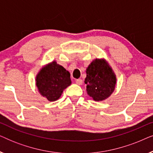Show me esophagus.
I'll return each instance as SVG.
<instances>
[{
  "label": "esophagus",
  "instance_id": "34e87169",
  "mask_svg": "<svg viewBox=\"0 0 153 153\" xmlns=\"http://www.w3.org/2000/svg\"><path fill=\"white\" fill-rule=\"evenodd\" d=\"M82 83H83V81L80 79H76V83L77 85H81V84H82Z\"/></svg>",
  "mask_w": 153,
  "mask_h": 153
}]
</instances>
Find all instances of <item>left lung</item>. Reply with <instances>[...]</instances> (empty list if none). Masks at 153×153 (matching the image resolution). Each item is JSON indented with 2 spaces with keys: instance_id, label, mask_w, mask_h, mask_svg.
<instances>
[{
  "instance_id": "8db88e82",
  "label": "left lung",
  "mask_w": 153,
  "mask_h": 153,
  "mask_svg": "<svg viewBox=\"0 0 153 153\" xmlns=\"http://www.w3.org/2000/svg\"><path fill=\"white\" fill-rule=\"evenodd\" d=\"M88 95L95 101H103L114 93L116 84V76L111 67L105 59L96 58L86 69Z\"/></svg>"
}]
</instances>
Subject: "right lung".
I'll return each instance as SVG.
<instances>
[{
	"mask_svg": "<svg viewBox=\"0 0 153 153\" xmlns=\"http://www.w3.org/2000/svg\"><path fill=\"white\" fill-rule=\"evenodd\" d=\"M35 81L39 93L49 102L59 99L64 90L72 83L70 72L55 60L39 70Z\"/></svg>",
	"mask_w": 153,
	"mask_h": 153,
	"instance_id": "1",
	"label": "right lung"
}]
</instances>
